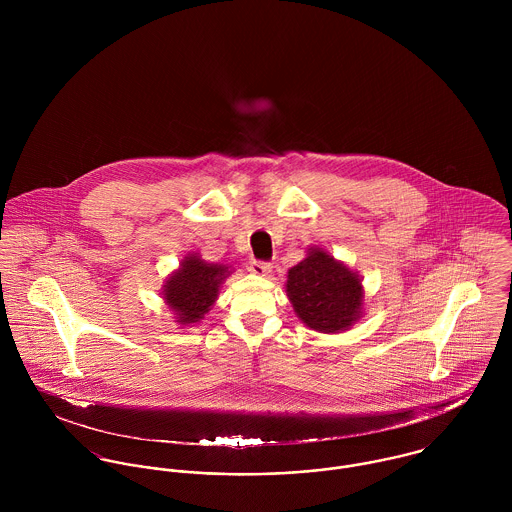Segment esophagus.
Segmentation results:
<instances>
[{
	"label": "esophagus",
	"instance_id": "34e87169",
	"mask_svg": "<svg viewBox=\"0 0 512 512\" xmlns=\"http://www.w3.org/2000/svg\"><path fill=\"white\" fill-rule=\"evenodd\" d=\"M248 270L254 274V276H270L272 272V264L270 262H260V260H252Z\"/></svg>",
	"mask_w": 512,
	"mask_h": 512
}]
</instances>
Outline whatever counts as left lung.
Segmentation results:
<instances>
[{"mask_svg": "<svg viewBox=\"0 0 512 512\" xmlns=\"http://www.w3.org/2000/svg\"><path fill=\"white\" fill-rule=\"evenodd\" d=\"M286 292L297 317L319 333L347 331L363 315L361 278L321 248L288 272Z\"/></svg>", "mask_w": 512, "mask_h": 512, "instance_id": "obj_1", "label": "left lung"}]
</instances>
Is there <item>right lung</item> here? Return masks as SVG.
<instances>
[{"mask_svg":"<svg viewBox=\"0 0 512 512\" xmlns=\"http://www.w3.org/2000/svg\"><path fill=\"white\" fill-rule=\"evenodd\" d=\"M228 274V266L207 264L197 254L185 256L179 270L163 286V299L177 323L191 325L201 321L219 297L220 284Z\"/></svg>","mask_w":512,"mask_h":512,"instance_id":"1","label":"right lung"}]
</instances>
